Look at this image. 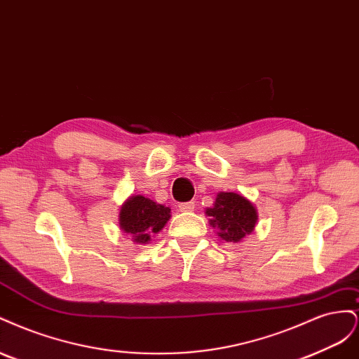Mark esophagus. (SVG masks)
I'll return each mask as SVG.
<instances>
[{
    "instance_id": "obj_1",
    "label": "esophagus",
    "mask_w": 359,
    "mask_h": 359,
    "mask_svg": "<svg viewBox=\"0 0 359 359\" xmlns=\"http://www.w3.org/2000/svg\"><path fill=\"white\" fill-rule=\"evenodd\" d=\"M180 211L181 212H191L194 211V202H184V203H180Z\"/></svg>"
}]
</instances>
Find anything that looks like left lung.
Returning <instances> with one entry per match:
<instances>
[{
	"label": "left lung",
	"instance_id": "8db88e82",
	"mask_svg": "<svg viewBox=\"0 0 359 359\" xmlns=\"http://www.w3.org/2000/svg\"><path fill=\"white\" fill-rule=\"evenodd\" d=\"M205 214L210 217V226L226 243H240L255 231L257 223L255 203L233 191L217 193L215 202Z\"/></svg>",
	"mask_w": 359,
	"mask_h": 359
}]
</instances>
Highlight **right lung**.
I'll return each instance as SVG.
<instances>
[{
	"instance_id": "obj_1",
	"label": "right lung",
	"mask_w": 359,
	"mask_h": 359,
	"mask_svg": "<svg viewBox=\"0 0 359 359\" xmlns=\"http://www.w3.org/2000/svg\"><path fill=\"white\" fill-rule=\"evenodd\" d=\"M119 229L132 236V241L145 245L158 233L170 219V208L142 194L124 201L119 208Z\"/></svg>"
}]
</instances>
